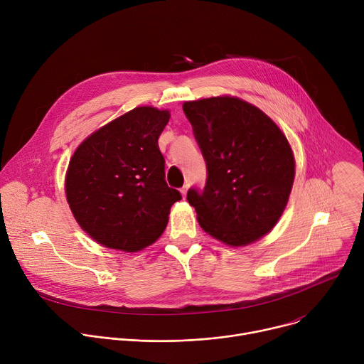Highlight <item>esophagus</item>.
Here are the masks:
<instances>
[{"instance_id":"obj_1","label":"esophagus","mask_w":364,"mask_h":364,"mask_svg":"<svg viewBox=\"0 0 364 364\" xmlns=\"http://www.w3.org/2000/svg\"><path fill=\"white\" fill-rule=\"evenodd\" d=\"M187 190H188V187H187V186H184V187L180 190V193H181V197H183V198H186V196H187Z\"/></svg>"}]
</instances>
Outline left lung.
Returning <instances> with one entry per match:
<instances>
[{
    "label": "left lung",
    "mask_w": 364,
    "mask_h": 364,
    "mask_svg": "<svg viewBox=\"0 0 364 364\" xmlns=\"http://www.w3.org/2000/svg\"><path fill=\"white\" fill-rule=\"evenodd\" d=\"M183 111L207 166L204 190L187 193L200 228L232 247L262 239L282 216L295 178L285 134L264 111L230 95L187 100Z\"/></svg>",
    "instance_id": "8db88e82"
}]
</instances>
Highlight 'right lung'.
<instances>
[{"label":"right lung","mask_w":364,"mask_h":364,"mask_svg":"<svg viewBox=\"0 0 364 364\" xmlns=\"http://www.w3.org/2000/svg\"><path fill=\"white\" fill-rule=\"evenodd\" d=\"M168 109L136 107L100 127L75 149L65 193L77 225L99 245L138 252L157 242L181 198L164 180L159 138Z\"/></svg>","instance_id":"obj_1"}]
</instances>
